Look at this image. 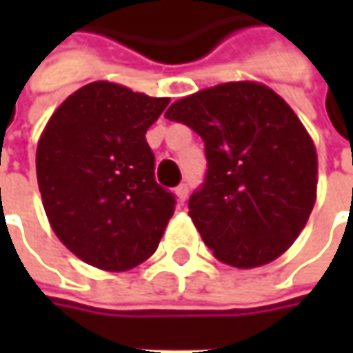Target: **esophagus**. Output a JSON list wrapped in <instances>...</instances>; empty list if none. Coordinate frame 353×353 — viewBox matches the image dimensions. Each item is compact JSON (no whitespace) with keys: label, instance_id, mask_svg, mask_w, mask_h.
<instances>
[{"label":"esophagus","instance_id":"obj_1","mask_svg":"<svg viewBox=\"0 0 353 353\" xmlns=\"http://www.w3.org/2000/svg\"><path fill=\"white\" fill-rule=\"evenodd\" d=\"M174 192H176V198H179V202H181V204H183L184 200H186V198H188V184H186V183L179 184V186H176V190H174Z\"/></svg>","mask_w":353,"mask_h":353}]
</instances>
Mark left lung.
<instances>
[{"label": "left lung", "instance_id": "left-lung-1", "mask_svg": "<svg viewBox=\"0 0 353 353\" xmlns=\"http://www.w3.org/2000/svg\"><path fill=\"white\" fill-rule=\"evenodd\" d=\"M204 141L208 169L188 214L222 263L251 269L291 248L316 200V149L289 103L255 82H228L165 114Z\"/></svg>", "mask_w": 353, "mask_h": 353}]
</instances>
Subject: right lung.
Segmentation results:
<instances>
[{
    "label": "right lung",
    "instance_id": "1",
    "mask_svg": "<svg viewBox=\"0 0 353 353\" xmlns=\"http://www.w3.org/2000/svg\"><path fill=\"white\" fill-rule=\"evenodd\" d=\"M169 105L112 82H92L48 119L37 181L54 234L84 263L128 271L155 253L176 198L155 181L147 129Z\"/></svg>",
    "mask_w": 353,
    "mask_h": 353
}]
</instances>
